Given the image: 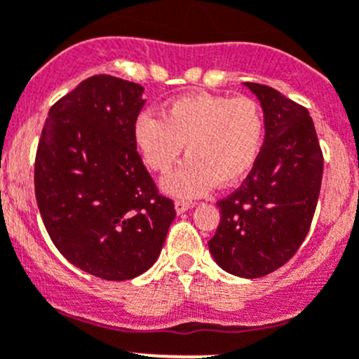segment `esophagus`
I'll return each instance as SVG.
<instances>
[{
  "mask_svg": "<svg viewBox=\"0 0 359 359\" xmlns=\"http://www.w3.org/2000/svg\"><path fill=\"white\" fill-rule=\"evenodd\" d=\"M191 207H193V203H191V201H186V200H177V201H175V210H177V214H182V212L189 210Z\"/></svg>",
  "mask_w": 359,
  "mask_h": 359,
  "instance_id": "esophagus-1",
  "label": "esophagus"
}]
</instances>
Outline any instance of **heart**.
<instances>
[{"mask_svg":"<svg viewBox=\"0 0 359 359\" xmlns=\"http://www.w3.org/2000/svg\"><path fill=\"white\" fill-rule=\"evenodd\" d=\"M266 124L257 102L247 96L189 95L177 98L161 117L144 112L137 117L133 138L145 165L170 173L163 186L175 196H198L214 186H229L245 177L259 159Z\"/></svg>","mask_w":359,"mask_h":359,"instance_id":"1","label":"heart"}]
</instances>
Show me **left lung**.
Wrapping results in <instances>:
<instances>
[{"instance_id":"left-lung-1","label":"left lung","mask_w":359,"mask_h":359,"mask_svg":"<svg viewBox=\"0 0 359 359\" xmlns=\"http://www.w3.org/2000/svg\"><path fill=\"white\" fill-rule=\"evenodd\" d=\"M247 87L263 107L264 145L242 186L217 201L221 221L208 249L228 273L257 279L286 264L307 236L325 158L305 107L273 87Z\"/></svg>"}]
</instances>
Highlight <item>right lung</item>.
Wrapping results in <instances>:
<instances>
[{
  "label": "right lung",
  "instance_id": "right-lung-1",
  "mask_svg": "<svg viewBox=\"0 0 359 359\" xmlns=\"http://www.w3.org/2000/svg\"><path fill=\"white\" fill-rule=\"evenodd\" d=\"M144 87L82 80L48 110L34 158V196L48 236L72 264L105 280L140 276L175 219L137 151Z\"/></svg>",
  "mask_w": 359,
  "mask_h": 359
}]
</instances>
